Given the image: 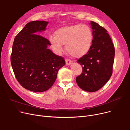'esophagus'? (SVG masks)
<instances>
[{
    "instance_id": "1",
    "label": "esophagus",
    "mask_w": 130,
    "mask_h": 130,
    "mask_svg": "<svg viewBox=\"0 0 130 130\" xmlns=\"http://www.w3.org/2000/svg\"><path fill=\"white\" fill-rule=\"evenodd\" d=\"M65 61H66V64L67 65H70L72 63V60L70 59H66Z\"/></svg>"
}]
</instances>
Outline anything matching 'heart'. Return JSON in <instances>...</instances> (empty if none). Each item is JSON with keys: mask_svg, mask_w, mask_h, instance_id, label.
I'll list each match as a JSON object with an SVG mask.
<instances>
[{"mask_svg": "<svg viewBox=\"0 0 130 130\" xmlns=\"http://www.w3.org/2000/svg\"><path fill=\"white\" fill-rule=\"evenodd\" d=\"M93 37L92 31L88 26L76 24L57 29L55 36H50V40L57 52H62L63 45H66L68 53L74 57L80 58L90 50Z\"/></svg>", "mask_w": 130, "mask_h": 130, "instance_id": "1", "label": "heart"}]
</instances>
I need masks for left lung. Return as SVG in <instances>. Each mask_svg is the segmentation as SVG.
Returning <instances> with one entry per match:
<instances>
[{"instance_id": "obj_1", "label": "left lung", "mask_w": 130, "mask_h": 130, "mask_svg": "<svg viewBox=\"0 0 130 130\" xmlns=\"http://www.w3.org/2000/svg\"><path fill=\"white\" fill-rule=\"evenodd\" d=\"M90 25L93 36L92 46L88 53L77 61L83 72L76 81L81 89L94 92L103 87L112 76L115 48L104 28L92 21Z\"/></svg>"}]
</instances>
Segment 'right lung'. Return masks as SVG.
I'll return each instance as SVG.
<instances>
[{
    "label": "right lung",
    "instance_id": "obj_1",
    "mask_svg": "<svg viewBox=\"0 0 130 130\" xmlns=\"http://www.w3.org/2000/svg\"><path fill=\"white\" fill-rule=\"evenodd\" d=\"M48 24L39 20L27 23L15 37L12 48L11 64L17 80L26 90L35 92L50 88L65 64L63 57L48 48L50 41L39 35Z\"/></svg>",
    "mask_w": 130,
    "mask_h": 130
}]
</instances>
